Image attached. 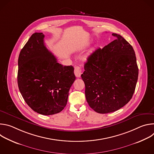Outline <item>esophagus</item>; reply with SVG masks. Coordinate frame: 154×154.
Listing matches in <instances>:
<instances>
[{
	"label": "esophagus",
	"mask_w": 154,
	"mask_h": 154,
	"mask_svg": "<svg viewBox=\"0 0 154 154\" xmlns=\"http://www.w3.org/2000/svg\"><path fill=\"white\" fill-rule=\"evenodd\" d=\"M82 73V70L80 67L75 66L74 68V74L77 77H80Z\"/></svg>",
	"instance_id": "34e87169"
}]
</instances>
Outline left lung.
Segmentation results:
<instances>
[{"mask_svg":"<svg viewBox=\"0 0 154 154\" xmlns=\"http://www.w3.org/2000/svg\"><path fill=\"white\" fill-rule=\"evenodd\" d=\"M112 35L116 39L88 57L81 75L87 102L102 114L115 112L130 100L138 77L132 46L120 35Z\"/></svg>","mask_w":154,"mask_h":154,"instance_id":"left-lung-1","label":"left lung"}]
</instances>
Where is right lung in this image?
Returning a JSON list of instances; mask_svg holds the SVG:
<instances>
[{"label":"right lung","instance_id":"obj_1","mask_svg":"<svg viewBox=\"0 0 154 154\" xmlns=\"http://www.w3.org/2000/svg\"><path fill=\"white\" fill-rule=\"evenodd\" d=\"M45 35L33 33L18 58L17 84L27 104L35 112L52 115L66 105L69 91L75 80L72 66L58 63L46 48Z\"/></svg>","mask_w":154,"mask_h":154}]
</instances>
